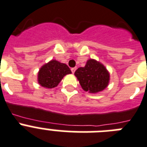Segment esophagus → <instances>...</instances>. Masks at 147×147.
I'll list each match as a JSON object with an SVG mask.
<instances>
[{"label": "esophagus", "mask_w": 147, "mask_h": 147, "mask_svg": "<svg viewBox=\"0 0 147 147\" xmlns=\"http://www.w3.org/2000/svg\"><path fill=\"white\" fill-rule=\"evenodd\" d=\"M71 72H72V73H74V72H75V71H76V67L71 68Z\"/></svg>", "instance_id": "34e87169"}]
</instances>
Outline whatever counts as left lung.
<instances>
[{"mask_svg": "<svg viewBox=\"0 0 147 147\" xmlns=\"http://www.w3.org/2000/svg\"><path fill=\"white\" fill-rule=\"evenodd\" d=\"M75 76L82 89L91 94L102 91L109 82V73L104 65L95 59H88L84 67L78 68Z\"/></svg>", "mask_w": 147, "mask_h": 147, "instance_id": "8db88e82", "label": "left lung"}]
</instances>
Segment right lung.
Segmentation results:
<instances>
[{
	"instance_id": "right-lung-1",
	"label": "right lung",
	"mask_w": 147,
	"mask_h": 147,
	"mask_svg": "<svg viewBox=\"0 0 147 147\" xmlns=\"http://www.w3.org/2000/svg\"><path fill=\"white\" fill-rule=\"evenodd\" d=\"M71 73L66 64L52 59L40 69L38 73V82L44 88H53L59 84L64 76Z\"/></svg>"
}]
</instances>
